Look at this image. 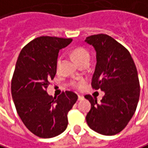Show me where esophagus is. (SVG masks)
<instances>
[{
  "instance_id": "34e87169",
  "label": "esophagus",
  "mask_w": 148,
  "mask_h": 148,
  "mask_svg": "<svg viewBox=\"0 0 148 148\" xmlns=\"http://www.w3.org/2000/svg\"><path fill=\"white\" fill-rule=\"evenodd\" d=\"M84 98L83 96H80V95H78V100H82Z\"/></svg>"
}]
</instances>
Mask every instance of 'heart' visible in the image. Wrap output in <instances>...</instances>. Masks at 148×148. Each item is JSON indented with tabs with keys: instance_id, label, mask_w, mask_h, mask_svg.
Masks as SVG:
<instances>
[{
	"instance_id": "obj_1",
	"label": "heart",
	"mask_w": 148,
	"mask_h": 148,
	"mask_svg": "<svg viewBox=\"0 0 148 148\" xmlns=\"http://www.w3.org/2000/svg\"><path fill=\"white\" fill-rule=\"evenodd\" d=\"M72 55L74 58L76 59V61L78 62H80L82 61L85 60H90V52L88 51L84 47H78V48H75L74 51H72ZM61 63H62V56H59L57 59V62H56V65H57V69H59V67L61 66ZM74 86L75 88H78V89H80L84 86V82L83 81H78V82H74L73 83Z\"/></svg>"
}]
</instances>
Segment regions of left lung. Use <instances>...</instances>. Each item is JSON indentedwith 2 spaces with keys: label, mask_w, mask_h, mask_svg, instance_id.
<instances>
[{
  "label": "left lung",
  "mask_w": 148,
  "mask_h": 148,
  "mask_svg": "<svg viewBox=\"0 0 148 148\" xmlns=\"http://www.w3.org/2000/svg\"><path fill=\"white\" fill-rule=\"evenodd\" d=\"M86 41L97 52L91 86L105 92L99 103L90 95L85 96L91 104L86 122L94 131L114 136L126 127L137 107L140 83L136 67L129 51L111 36L94 34Z\"/></svg>",
  "instance_id": "8db88e82"
}]
</instances>
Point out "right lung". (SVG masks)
I'll return each instance as SVG.
<instances>
[{"label": "right lung", "instance_id": "right-lung-1", "mask_svg": "<svg viewBox=\"0 0 148 148\" xmlns=\"http://www.w3.org/2000/svg\"><path fill=\"white\" fill-rule=\"evenodd\" d=\"M73 40L40 36L22 49L12 79L11 90L17 113L27 129L40 138H51L68 126V113L78 97L73 91L58 97L47 87L57 73L59 50Z\"/></svg>", "mask_w": 148, "mask_h": 148}]
</instances>
